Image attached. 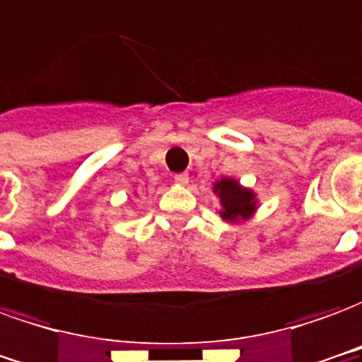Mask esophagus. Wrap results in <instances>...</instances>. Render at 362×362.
<instances>
[{
    "label": "esophagus",
    "mask_w": 362,
    "mask_h": 362,
    "mask_svg": "<svg viewBox=\"0 0 362 362\" xmlns=\"http://www.w3.org/2000/svg\"><path fill=\"white\" fill-rule=\"evenodd\" d=\"M175 183H179V185H187V183H189V173H177Z\"/></svg>",
    "instance_id": "esophagus-1"
}]
</instances>
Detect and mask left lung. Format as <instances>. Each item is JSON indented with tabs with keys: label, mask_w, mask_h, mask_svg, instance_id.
<instances>
[{
	"label": "left lung",
	"mask_w": 362,
	"mask_h": 362,
	"mask_svg": "<svg viewBox=\"0 0 362 362\" xmlns=\"http://www.w3.org/2000/svg\"><path fill=\"white\" fill-rule=\"evenodd\" d=\"M214 193L220 199L222 210L220 216L226 222H240L253 216V212L257 210V199L251 189L240 185V181L224 177L214 183Z\"/></svg>",
	"instance_id": "left-lung-1"
}]
</instances>
